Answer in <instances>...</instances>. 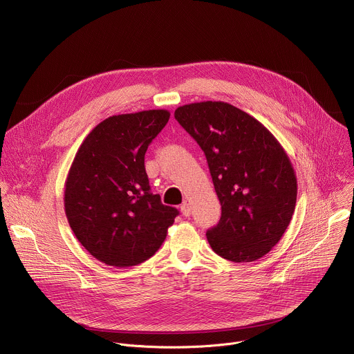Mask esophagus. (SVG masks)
<instances>
[{"instance_id": "34e87169", "label": "esophagus", "mask_w": 354, "mask_h": 354, "mask_svg": "<svg viewBox=\"0 0 354 354\" xmlns=\"http://www.w3.org/2000/svg\"><path fill=\"white\" fill-rule=\"evenodd\" d=\"M180 212H182V214L185 216V217H189L190 216V205L189 203H185L180 206Z\"/></svg>"}]
</instances>
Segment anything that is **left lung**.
<instances>
[{"mask_svg":"<svg viewBox=\"0 0 354 354\" xmlns=\"http://www.w3.org/2000/svg\"><path fill=\"white\" fill-rule=\"evenodd\" d=\"M175 119L205 151L221 203L206 234L210 246L235 263L263 258L295 209L297 176L284 148L259 120L221 100L179 106Z\"/></svg>","mask_w":354,"mask_h":354,"instance_id":"left-lung-1","label":"left lung"}]
</instances>
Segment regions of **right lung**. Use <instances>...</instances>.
<instances>
[{"mask_svg": "<svg viewBox=\"0 0 354 354\" xmlns=\"http://www.w3.org/2000/svg\"><path fill=\"white\" fill-rule=\"evenodd\" d=\"M171 113L151 109L115 115L80 145L64 186V210L80 243L99 262L136 266L153 257L178 210L149 189L145 151Z\"/></svg>", "mask_w": 354, "mask_h": 354, "instance_id": "right-lung-1", "label": "right lung"}]
</instances>
